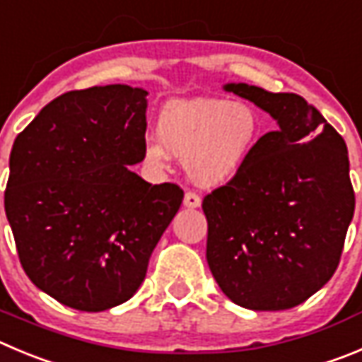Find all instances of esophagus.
I'll return each mask as SVG.
<instances>
[{
	"label": "esophagus",
	"instance_id": "obj_1",
	"mask_svg": "<svg viewBox=\"0 0 362 362\" xmlns=\"http://www.w3.org/2000/svg\"><path fill=\"white\" fill-rule=\"evenodd\" d=\"M184 205L187 209H197V207H200V205H202V200H200V197H198L197 192L187 191V192H185V197H184Z\"/></svg>",
	"mask_w": 362,
	"mask_h": 362
}]
</instances>
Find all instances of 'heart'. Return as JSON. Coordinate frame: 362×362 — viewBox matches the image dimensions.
I'll return each mask as SVG.
<instances>
[{"instance_id":"heart-1","label":"heart","mask_w":362,"mask_h":362,"mask_svg":"<svg viewBox=\"0 0 362 362\" xmlns=\"http://www.w3.org/2000/svg\"><path fill=\"white\" fill-rule=\"evenodd\" d=\"M261 117L245 101L194 98L170 101L158 114L157 135L144 157L165 165L170 153L184 160L189 177L204 187L227 184L241 171L261 139Z\"/></svg>"}]
</instances>
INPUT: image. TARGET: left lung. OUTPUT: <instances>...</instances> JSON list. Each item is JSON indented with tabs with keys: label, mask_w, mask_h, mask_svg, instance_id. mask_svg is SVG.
<instances>
[{
	"label": "left lung",
	"mask_w": 362,
	"mask_h": 362,
	"mask_svg": "<svg viewBox=\"0 0 362 362\" xmlns=\"http://www.w3.org/2000/svg\"><path fill=\"white\" fill-rule=\"evenodd\" d=\"M279 128L241 171L204 198L207 262L221 291L252 310H284L325 286L339 264L356 194L343 137L293 93L227 83Z\"/></svg>",
	"instance_id": "left-lung-1"
}]
</instances>
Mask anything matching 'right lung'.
<instances>
[{"mask_svg": "<svg viewBox=\"0 0 362 362\" xmlns=\"http://www.w3.org/2000/svg\"><path fill=\"white\" fill-rule=\"evenodd\" d=\"M148 93L103 86L49 101L13 141L5 212L23 269L67 307L127 302L184 191L128 170L144 158Z\"/></svg>", "mask_w": 362, "mask_h": 362, "instance_id": "add662e5", "label": "right lung"}]
</instances>
